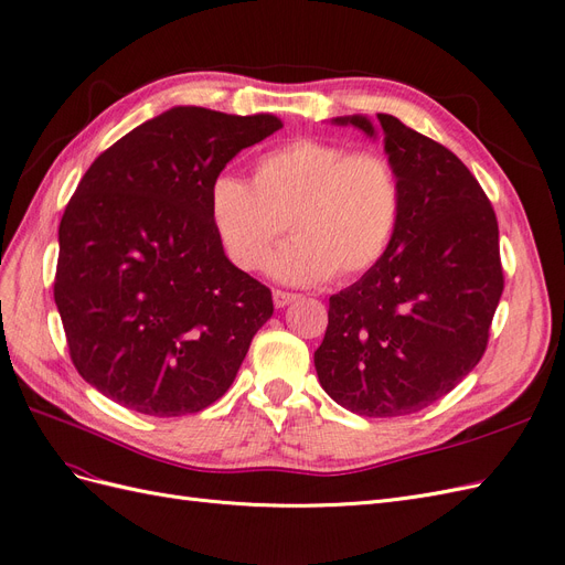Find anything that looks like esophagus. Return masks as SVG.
I'll return each mask as SVG.
<instances>
[{"label":"esophagus","instance_id":"obj_1","mask_svg":"<svg viewBox=\"0 0 565 565\" xmlns=\"http://www.w3.org/2000/svg\"><path fill=\"white\" fill-rule=\"evenodd\" d=\"M297 299H299V295L285 292V289H276V292H273V303H276V309H285V306H289Z\"/></svg>","mask_w":565,"mask_h":565}]
</instances>
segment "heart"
Here are the masks:
<instances>
[{"label":"heart","instance_id":"1","mask_svg":"<svg viewBox=\"0 0 565 565\" xmlns=\"http://www.w3.org/2000/svg\"><path fill=\"white\" fill-rule=\"evenodd\" d=\"M401 210V179L384 152L316 136L266 150L252 183L221 174L210 185L212 226L231 264L262 270L287 221L295 241L273 256L270 270L297 285L372 270L396 237Z\"/></svg>","mask_w":565,"mask_h":565}]
</instances>
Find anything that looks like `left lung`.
I'll return each instance as SVG.
<instances>
[{"label":"left lung","instance_id":"left-lung-1","mask_svg":"<svg viewBox=\"0 0 565 565\" xmlns=\"http://www.w3.org/2000/svg\"><path fill=\"white\" fill-rule=\"evenodd\" d=\"M403 188L384 259L330 297L316 372L363 417H401L450 393L481 361L504 273L500 228L481 183L452 150L380 113ZM374 136L363 115L337 117Z\"/></svg>","mask_w":565,"mask_h":565}]
</instances>
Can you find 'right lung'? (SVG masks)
Masks as SVG:
<instances>
[{"label":"right lung","instance_id":"add662e5","mask_svg":"<svg viewBox=\"0 0 565 565\" xmlns=\"http://www.w3.org/2000/svg\"><path fill=\"white\" fill-rule=\"evenodd\" d=\"M280 127L273 115L179 106L115 141L77 183L54 299L75 370L110 401L181 417L231 388L273 297L226 259L210 185Z\"/></svg>","mask_w":565,"mask_h":565}]
</instances>
